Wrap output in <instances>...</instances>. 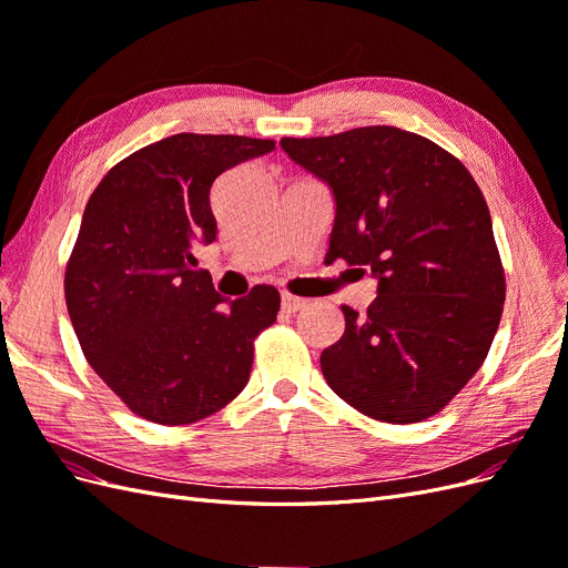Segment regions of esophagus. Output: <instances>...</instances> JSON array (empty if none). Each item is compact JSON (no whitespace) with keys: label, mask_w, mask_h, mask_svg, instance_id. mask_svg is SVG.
Segmentation results:
<instances>
[{"label":"esophagus","mask_w":568,"mask_h":568,"mask_svg":"<svg viewBox=\"0 0 568 568\" xmlns=\"http://www.w3.org/2000/svg\"><path fill=\"white\" fill-rule=\"evenodd\" d=\"M305 305H307L305 298L291 296V294H282V311H284V313H298V311H303Z\"/></svg>","instance_id":"obj_1"}]
</instances>
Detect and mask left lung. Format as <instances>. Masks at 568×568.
<instances>
[{"instance_id":"8db88e82","label":"left lung","mask_w":568,"mask_h":568,"mask_svg":"<svg viewBox=\"0 0 568 568\" xmlns=\"http://www.w3.org/2000/svg\"><path fill=\"white\" fill-rule=\"evenodd\" d=\"M332 189L326 263L372 270L367 315L341 305L346 332L320 365L338 398L388 424L448 405L484 365L505 303L490 211L453 153L390 125L280 142Z\"/></svg>"}]
</instances>
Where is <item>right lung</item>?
<instances>
[{
  "mask_svg": "<svg viewBox=\"0 0 568 568\" xmlns=\"http://www.w3.org/2000/svg\"><path fill=\"white\" fill-rule=\"evenodd\" d=\"M272 149L239 134L165 136L113 165L84 205L63 280L68 315L88 363L134 415L194 424L248 384L280 291L222 298L194 248L217 234L213 182Z\"/></svg>",
  "mask_w": 568,
  "mask_h": 568,
  "instance_id": "add662e5",
  "label": "right lung"
}]
</instances>
